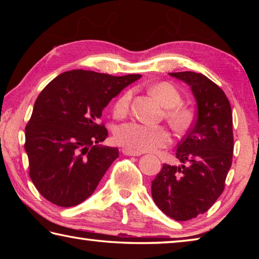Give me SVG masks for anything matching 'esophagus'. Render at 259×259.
I'll use <instances>...</instances> for the list:
<instances>
[{
    "instance_id": "obj_1",
    "label": "esophagus",
    "mask_w": 259,
    "mask_h": 259,
    "mask_svg": "<svg viewBox=\"0 0 259 259\" xmlns=\"http://www.w3.org/2000/svg\"><path fill=\"white\" fill-rule=\"evenodd\" d=\"M122 153H123L124 155H128V156H139V155H142V153L128 150V148H123V150H122Z\"/></svg>"
}]
</instances>
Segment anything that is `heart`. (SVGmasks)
<instances>
[{"instance_id":"b5f03b06","label":"heart","mask_w":259,"mask_h":259,"mask_svg":"<svg viewBox=\"0 0 259 259\" xmlns=\"http://www.w3.org/2000/svg\"><path fill=\"white\" fill-rule=\"evenodd\" d=\"M151 94L168 107L166 116L177 130L185 129L191 121V112L178 106L182 103V95L171 83L161 82L151 88ZM133 93L125 91L121 95L113 106V115L120 119L129 112ZM116 143L135 152H152L165 147L171 143V135L162 125H151L139 122H128L119 125L114 134Z\"/></svg>"}]
</instances>
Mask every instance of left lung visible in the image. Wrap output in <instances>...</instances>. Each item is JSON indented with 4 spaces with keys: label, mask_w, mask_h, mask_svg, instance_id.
<instances>
[{
    "label": "left lung",
    "mask_w": 259,
    "mask_h": 259,
    "mask_svg": "<svg viewBox=\"0 0 259 259\" xmlns=\"http://www.w3.org/2000/svg\"><path fill=\"white\" fill-rule=\"evenodd\" d=\"M169 74L191 87L198 111L177 145L182 165L163 164L152 182V198L166 216L185 222L208 211L224 191L233 157V120L225 93L207 76L195 72Z\"/></svg>",
    "instance_id": "obj_1"
}]
</instances>
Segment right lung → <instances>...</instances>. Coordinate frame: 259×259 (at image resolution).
<instances>
[{"instance_id": "1", "label": "right lung", "mask_w": 259, "mask_h": 259, "mask_svg": "<svg viewBox=\"0 0 259 259\" xmlns=\"http://www.w3.org/2000/svg\"><path fill=\"white\" fill-rule=\"evenodd\" d=\"M140 74L113 76L84 69L65 72L38 95L25 129L29 177L43 198L74 207L95 192L116 147L100 146L108 136L103 109Z\"/></svg>"}]
</instances>
